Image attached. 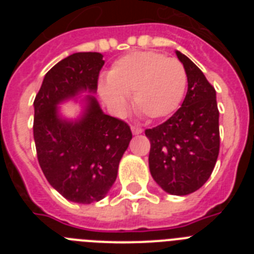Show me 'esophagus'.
<instances>
[{
	"label": "esophagus",
	"mask_w": 254,
	"mask_h": 254,
	"mask_svg": "<svg viewBox=\"0 0 254 254\" xmlns=\"http://www.w3.org/2000/svg\"><path fill=\"white\" fill-rule=\"evenodd\" d=\"M131 129H132V133L133 134H140V133H142V127H140V126H132L131 127Z\"/></svg>",
	"instance_id": "esophagus-1"
}]
</instances>
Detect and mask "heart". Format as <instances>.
<instances>
[{"label":"heart","instance_id":"heart-1","mask_svg":"<svg viewBox=\"0 0 254 254\" xmlns=\"http://www.w3.org/2000/svg\"><path fill=\"white\" fill-rule=\"evenodd\" d=\"M186 86L187 73L178 60L158 52H133L112 64L99 94L116 112H122L126 96L132 95L138 113L149 120H160L178 109Z\"/></svg>","mask_w":254,"mask_h":254}]
</instances>
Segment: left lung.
I'll return each mask as SVG.
<instances>
[{
    "instance_id": "8db88e82",
    "label": "left lung",
    "mask_w": 254,
    "mask_h": 254,
    "mask_svg": "<svg viewBox=\"0 0 254 254\" xmlns=\"http://www.w3.org/2000/svg\"><path fill=\"white\" fill-rule=\"evenodd\" d=\"M187 73L188 90L176 113L145 131L150 140L149 167L165 192L186 196L202 187L219 156L220 131L216 91L203 72L177 51Z\"/></svg>"
}]
</instances>
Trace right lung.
Wrapping results in <instances>:
<instances>
[{"label":"right lung","mask_w":254,"mask_h":254,"mask_svg":"<svg viewBox=\"0 0 254 254\" xmlns=\"http://www.w3.org/2000/svg\"><path fill=\"white\" fill-rule=\"evenodd\" d=\"M103 66L100 53H73L46 73L34 100L38 161L49 185L72 202L104 198L132 138L129 126L103 113L94 96H87L84 114L76 122L58 116L57 105L64 100L82 90L95 93Z\"/></svg>","instance_id":"1"}]
</instances>
